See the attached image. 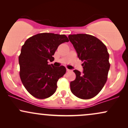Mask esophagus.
<instances>
[{"mask_svg":"<svg viewBox=\"0 0 128 128\" xmlns=\"http://www.w3.org/2000/svg\"><path fill=\"white\" fill-rule=\"evenodd\" d=\"M67 72H70V71H71V70H70V69L67 68Z\"/></svg>","mask_w":128,"mask_h":128,"instance_id":"obj_1","label":"esophagus"}]
</instances>
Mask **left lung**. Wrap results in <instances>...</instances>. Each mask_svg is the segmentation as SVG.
<instances>
[{
  "instance_id": "obj_1",
  "label": "left lung",
  "mask_w": 128,
  "mask_h": 128,
  "mask_svg": "<svg viewBox=\"0 0 128 128\" xmlns=\"http://www.w3.org/2000/svg\"><path fill=\"white\" fill-rule=\"evenodd\" d=\"M79 59L83 61V73L73 70L76 79L70 82L74 96L82 99L94 98L106 83L110 64L106 46L94 36L84 34L69 35Z\"/></svg>"
}]
</instances>
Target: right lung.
I'll use <instances>...</instances> for the list:
<instances>
[{
    "instance_id": "right-lung-1",
    "label": "right lung",
    "mask_w": 128,
    "mask_h": 128,
    "mask_svg": "<svg viewBox=\"0 0 128 128\" xmlns=\"http://www.w3.org/2000/svg\"><path fill=\"white\" fill-rule=\"evenodd\" d=\"M69 42L65 35L41 33L29 38L22 46L18 57L20 77L26 90L38 99L55 93L57 82L66 72L64 66L48 64L61 44Z\"/></svg>"
}]
</instances>
